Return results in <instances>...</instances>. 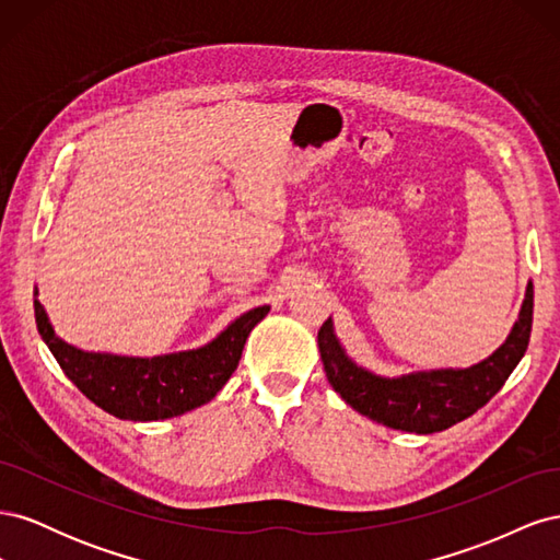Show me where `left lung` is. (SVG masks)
<instances>
[{
  "mask_svg": "<svg viewBox=\"0 0 560 560\" xmlns=\"http://www.w3.org/2000/svg\"><path fill=\"white\" fill-rule=\"evenodd\" d=\"M533 329V282L525 287L518 319L504 343L486 360L465 369L411 371L401 376H378L354 364L338 341L331 317L317 331L319 358L331 387L354 411L385 428L432 434L477 413L500 393L528 350Z\"/></svg>",
  "mask_w": 560,
  "mask_h": 560,
  "instance_id": "left-lung-1",
  "label": "left lung"
}]
</instances>
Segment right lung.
I'll use <instances>...</instances> for the list:
<instances>
[{"instance_id":"right-lung-1","label":"right lung","mask_w":560,"mask_h":560,"mask_svg":"<svg viewBox=\"0 0 560 560\" xmlns=\"http://www.w3.org/2000/svg\"><path fill=\"white\" fill-rule=\"evenodd\" d=\"M35 296H39L37 287ZM268 311L270 306H259L243 313L200 348L156 358H128L67 343L50 325L39 299H35L37 329L65 376L100 409L132 422L175 418L214 399L238 369L249 331Z\"/></svg>"}]
</instances>
